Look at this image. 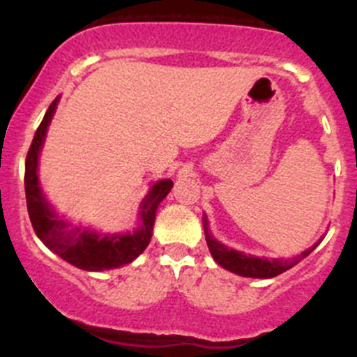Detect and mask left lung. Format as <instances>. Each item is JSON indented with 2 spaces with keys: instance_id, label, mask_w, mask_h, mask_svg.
I'll return each instance as SVG.
<instances>
[{
  "instance_id": "left-lung-1",
  "label": "left lung",
  "mask_w": 357,
  "mask_h": 357,
  "mask_svg": "<svg viewBox=\"0 0 357 357\" xmlns=\"http://www.w3.org/2000/svg\"><path fill=\"white\" fill-rule=\"evenodd\" d=\"M204 231L208 250H211L214 261L218 262L219 266H222L225 269H228V271L240 276H245V278H275V276L282 275L287 269L298 264L302 259L307 257V255L321 243V240H319V242H316L314 245L309 247L307 250H304L301 255H297V257L294 259H261L254 257V255H245L242 254V252L233 250V248H228L226 245H222L221 242H218V240L208 233L207 218H204Z\"/></svg>"
}]
</instances>
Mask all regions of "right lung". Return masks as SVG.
Here are the masks:
<instances>
[{
  "instance_id": "right-lung-1",
  "label": "right lung",
  "mask_w": 357,
  "mask_h": 357,
  "mask_svg": "<svg viewBox=\"0 0 357 357\" xmlns=\"http://www.w3.org/2000/svg\"><path fill=\"white\" fill-rule=\"evenodd\" d=\"M56 103H59V98L53 100L50 109L46 110L31 143L27 158H25V200H27L32 228H34L38 238L50 250L84 271H103V269H114L129 264L150 243L157 207L171 192L172 181L162 179L150 188L149 195L139 205L142 226L136 231L124 233V235H119V233L110 235V233H96L81 228L67 229L68 225L53 212L52 205L46 202L38 181L39 152H41L43 142H45L46 129L56 110Z\"/></svg>"
}]
</instances>
